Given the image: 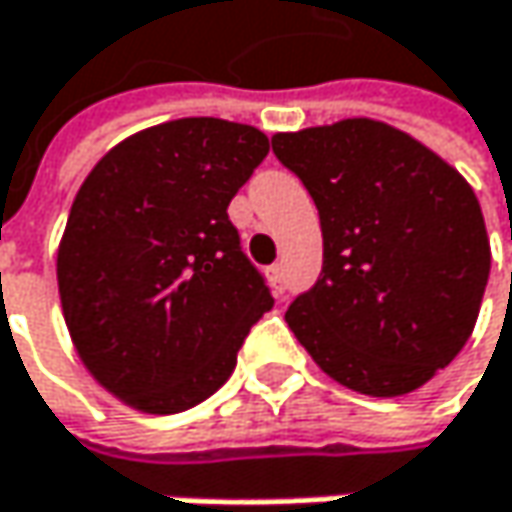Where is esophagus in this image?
<instances>
[{
	"instance_id": "34e87169",
	"label": "esophagus",
	"mask_w": 512,
	"mask_h": 512,
	"mask_svg": "<svg viewBox=\"0 0 512 512\" xmlns=\"http://www.w3.org/2000/svg\"><path fill=\"white\" fill-rule=\"evenodd\" d=\"M269 281H272V290H275L278 296L287 290V275H284V266H281V263H275V266L269 269Z\"/></svg>"
}]
</instances>
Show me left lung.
<instances>
[{
    "instance_id": "8db88e82",
    "label": "left lung",
    "mask_w": 512,
    "mask_h": 512,
    "mask_svg": "<svg viewBox=\"0 0 512 512\" xmlns=\"http://www.w3.org/2000/svg\"><path fill=\"white\" fill-rule=\"evenodd\" d=\"M322 225V272L287 325L343 387L404 395L466 346L489 278L484 213L466 178L387 122L275 134Z\"/></svg>"
}]
</instances>
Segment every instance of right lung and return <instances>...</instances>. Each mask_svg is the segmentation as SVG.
<instances>
[{
	"instance_id": "1",
	"label": "right lung",
	"mask_w": 512,
	"mask_h": 512,
	"mask_svg": "<svg viewBox=\"0 0 512 512\" xmlns=\"http://www.w3.org/2000/svg\"><path fill=\"white\" fill-rule=\"evenodd\" d=\"M266 152L252 125L172 119L122 140L84 178L58 249V290L78 357L125 404L196 407L272 310L228 219Z\"/></svg>"
}]
</instances>
